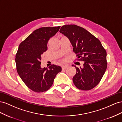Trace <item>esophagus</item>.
Returning <instances> with one entry per match:
<instances>
[{
  "label": "esophagus",
  "mask_w": 122,
  "mask_h": 122,
  "mask_svg": "<svg viewBox=\"0 0 122 122\" xmlns=\"http://www.w3.org/2000/svg\"><path fill=\"white\" fill-rule=\"evenodd\" d=\"M67 67H68L67 65H63L62 66V69H65Z\"/></svg>",
  "instance_id": "34e87169"
}]
</instances>
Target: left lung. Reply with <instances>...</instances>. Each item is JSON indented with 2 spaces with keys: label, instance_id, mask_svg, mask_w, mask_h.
<instances>
[{
  "label": "left lung",
  "instance_id": "obj_1",
  "mask_svg": "<svg viewBox=\"0 0 122 122\" xmlns=\"http://www.w3.org/2000/svg\"><path fill=\"white\" fill-rule=\"evenodd\" d=\"M60 32L66 36L78 57L84 61L82 67H76V74L72 78L76 88L82 90L93 88L100 83L107 66V53L100 40L88 31L75 24L62 26Z\"/></svg>",
  "mask_w": 122,
  "mask_h": 122
}]
</instances>
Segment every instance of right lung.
Instances as JSON below:
<instances>
[{
    "mask_svg": "<svg viewBox=\"0 0 122 122\" xmlns=\"http://www.w3.org/2000/svg\"><path fill=\"white\" fill-rule=\"evenodd\" d=\"M60 26L43 27L35 30L20 44L15 56L16 69L27 87L36 92L49 89L54 79L62 71L54 64L41 67V57L47 50V43Z\"/></svg>",
    "mask_w": 122,
    "mask_h": 122,
    "instance_id": "obj_1",
    "label": "right lung"
}]
</instances>
